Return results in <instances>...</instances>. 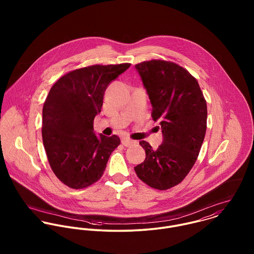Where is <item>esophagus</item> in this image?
<instances>
[{"mask_svg": "<svg viewBox=\"0 0 254 254\" xmlns=\"http://www.w3.org/2000/svg\"><path fill=\"white\" fill-rule=\"evenodd\" d=\"M121 143H122V145H124V146H130V145H136L137 144L136 141L130 140L128 138H122Z\"/></svg>", "mask_w": 254, "mask_h": 254, "instance_id": "1", "label": "esophagus"}]
</instances>
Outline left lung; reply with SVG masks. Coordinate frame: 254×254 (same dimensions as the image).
I'll use <instances>...</instances> for the list:
<instances>
[{
    "label": "left lung",
    "mask_w": 254,
    "mask_h": 254,
    "mask_svg": "<svg viewBox=\"0 0 254 254\" xmlns=\"http://www.w3.org/2000/svg\"><path fill=\"white\" fill-rule=\"evenodd\" d=\"M148 95L154 121H160L162 144L156 149L145 141V161L134 167L151 188L167 190L188 175L206 132V101L196 79L170 62L152 60L135 65Z\"/></svg>",
    "instance_id": "left-lung-1"
}]
</instances>
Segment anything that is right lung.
Returning a JSON list of instances; mask_svg holds the SVG:
<instances>
[{
  "mask_svg": "<svg viewBox=\"0 0 254 254\" xmlns=\"http://www.w3.org/2000/svg\"><path fill=\"white\" fill-rule=\"evenodd\" d=\"M130 65L79 68L64 75L50 90L43 107V144L52 170L69 188L83 189L100 180L120 144L116 135L96 136L94 119L109 83Z\"/></svg>",
  "mask_w": 254,
  "mask_h": 254,
  "instance_id": "add662e5",
  "label": "right lung"
}]
</instances>
